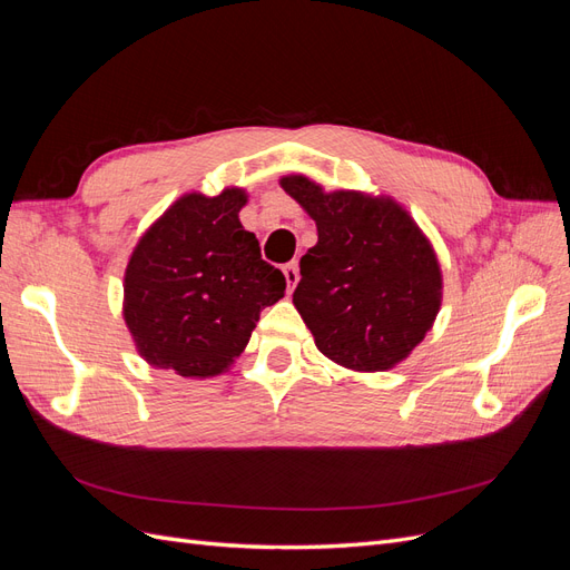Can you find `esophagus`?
<instances>
[{"label": "esophagus", "instance_id": "34e87169", "mask_svg": "<svg viewBox=\"0 0 570 570\" xmlns=\"http://www.w3.org/2000/svg\"><path fill=\"white\" fill-rule=\"evenodd\" d=\"M283 273H285V281H287V289L292 292V289H295V285L299 283V264L297 262L285 264Z\"/></svg>", "mask_w": 570, "mask_h": 570}]
</instances>
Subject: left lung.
<instances>
[{
	"instance_id": "8db88e82",
	"label": "left lung",
	"mask_w": 570,
	"mask_h": 570,
	"mask_svg": "<svg viewBox=\"0 0 570 570\" xmlns=\"http://www.w3.org/2000/svg\"><path fill=\"white\" fill-rule=\"evenodd\" d=\"M281 187L316 220L292 295L323 356L356 373L390 371L419 347L442 306L428 235L387 195L333 189L302 174Z\"/></svg>"
}]
</instances>
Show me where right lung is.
I'll list each match as a JSON object with an SVG mask.
<instances>
[{"label":"right lung","mask_w":570,"mask_h":570,"mask_svg":"<svg viewBox=\"0 0 570 570\" xmlns=\"http://www.w3.org/2000/svg\"><path fill=\"white\" fill-rule=\"evenodd\" d=\"M249 195L185 193L137 239L124 275V321L151 368L204 381L230 371L262 308L285 297V275L266 264L239 223Z\"/></svg>","instance_id":"1"}]
</instances>
